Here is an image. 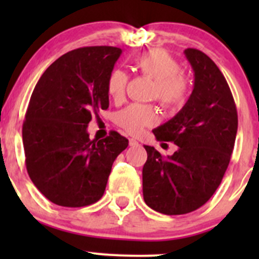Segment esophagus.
Here are the masks:
<instances>
[{"label":"esophagus","instance_id":"34e87169","mask_svg":"<svg viewBox=\"0 0 259 259\" xmlns=\"http://www.w3.org/2000/svg\"><path fill=\"white\" fill-rule=\"evenodd\" d=\"M138 144H139V143H138L135 139H129V145L130 146H135V145H138Z\"/></svg>","mask_w":259,"mask_h":259}]
</instances>
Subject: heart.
Here are the masks:
<instances>
[{
    "label": "heart",
    "instance_id": "heart-1",
    "mask_svg": "<svg viewBox=\"0 0 259 259\" xmlns=\"http://www.w3.org/2000/svg\"><path fill=\"white\" fill-rule=\"evenodd\" d=\"M134 65L140 74L155 81L153 98L164 108L177 110L184 105L189 94V82L182 74L180 65L168 52L160 49L150 50L139 55L134 60ZM127 80V75L120 69L109 74L106 90L115 103H120L125 98ZM156 121V109L146 104H132L115 115V122L132 135L140 134L144 127L151 126Z\"/></svg>",
    "mask_w": 259,
    "mask_h": 259
}]
</instances>
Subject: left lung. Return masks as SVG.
Returning a JSON list of instances; mask_svg holds the SVG:
<instances>
[{
    "mask_svg": "<svg viewBox=\"0 0 259 259\" xmlns=\"http://www.w3.org/2000/svg\"><path fill=\"white\" fill-rule=\"evenodd\" d=\"M194 71V88L182 110L153 130L159 142L178 150L163 156L144 145L143 195L151 209L187 214L210 199L228 168L238 115L227 80L213 60L197 49L184 50Z\"/></svg>",
    "mask_w": 259,
    "mask_h": 259,
    "instance_id": "8db88e82",
    "label": "left lung"
}]
</instances>
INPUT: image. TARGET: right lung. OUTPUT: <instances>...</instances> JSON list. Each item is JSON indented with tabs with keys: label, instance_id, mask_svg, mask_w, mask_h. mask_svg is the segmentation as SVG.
Instances as JSON below:
<instances>
[{
	"label": "right lung",
	"instance_id": "right-lung-1",
	"mask_svg": "<svg viewBox=\"0 0 259 259\" xmlns=\"http://www.w3.org/2000/svg\"><path fill=\"white\" fill-rule=\"evenodd\" d=\"M121 49L72 50L51 64L36 83L22 125L26 169L50 202L79 208L105 192L116 156L129 140L110 132L90 140L91 115L109 108L106 81Z\"/></svg>",
	"mask_w": 259,
	"mask_h": 259
}]
</instances>
